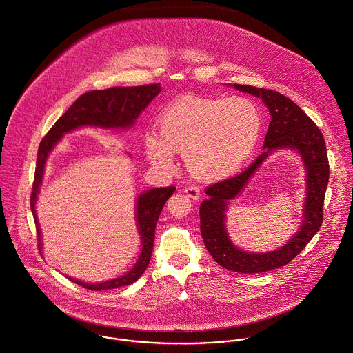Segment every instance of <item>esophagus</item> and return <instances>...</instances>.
I'll use <instances>...</instances> for the list:
<instances>
[{"instance_id":"esophagus-1","label":"esophagus","mask_w":353,"mask_h":353,"mask_svg":"<svg viewBox=\"0 0 353 353\" xmlns=\"http://www.w3.org/2000/svg\"><path fill=\"white\" fill-rule=\"evenodd\" d=\"M185 193L192 199V200H199L200 196H201V192H200V188L196 186V185H190L188 188H185Z\"/></svg>"}]
</instances>
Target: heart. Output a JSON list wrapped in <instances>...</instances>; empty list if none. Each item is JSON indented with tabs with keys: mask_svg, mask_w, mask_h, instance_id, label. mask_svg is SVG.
Wrapping results in <instances>:
<instances>
[{
	"mask_svg": "<svg viewBox=\"0 0 353 353\" xmlns=\"http://www.w3.org/2000/svg\"><path fill=\"white\" fill-rule=\"evenodd\" d=\"M261 132L262 114L248 98H189L161 114L159 136H145V151L164 170L174 167V153H182L196 176L220 179L246 163Z\"/></svg>",
	"mask_w": 353,
	"mask_h": 353,
	"instance_id": "obj_1",
	"label": "heart"
}]
</instances>
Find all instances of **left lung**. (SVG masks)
I'll use <instances>...</instances> for the list:
<instances>
[{
    "label": "left lung",
    "instance_id": "left-lung-1",
    "mask_svg": "<svg viewBox=\"0 0 353 353\" xmlns=\"http://www.w3.org/2000/svg\"><path fill=\"white\" fill-rule=\"evenodd\" d=\"M234 87L241 92L261 98L270 111L272 121L263 141L265 151L241 174L220 181L205 190L208 200L200 206V227L205 248L219 265L238 273H261L291 262L321 228L329 182V160L321 130L296 103L277 91L242 84H234ZM285 148L296 151L303 157L306 168L307 197L303 225L287 245L274 252L241 251L230 242L225 228L226 206L240 194L269 152Z\"/></svg>",
    "mask_w": 353,
    "mask_h": 353
}]
</instances>
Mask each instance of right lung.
I'll use <instances>...</instances> for the list:
<instances>
[{"instance_id": "1", "label": "right lung", "mask_w": 353, "mask_h": 353, "mask_svg": "<svg viewBox=\"0 0 353 353\" xmlns=\"http://www.w3.org/2000/svg\"><path fill=\"white\" fill-rule=\"evenodd\" d=\"M161 91L160 84L139 85V87H112L107 90H97L83 94L74 101L66 112L54 123L49 133L43 137L39 144L35 178L31 193V210L37 224V234L39 241V248L42 249V236L41 228L38 224V217L35 212V203L38 200L39 189L42 185V178L45 172V164L49 153L52 151L55 144L62 139L65 133H69L81 126H98L103 129H129L133 126L139 115L147 108L153 98ZM175 192L174 186L168 188H156L147 190L139 196L136 202V221L139 227V234L141 236V254L136 265L126 274L103 281V283H84L77 279L68 277L70 281L91 290V291H104L119 288L123 285H130L141 277L151 261L154 230L159 216L165 201Z\"/></svg>"}]
</instances>
